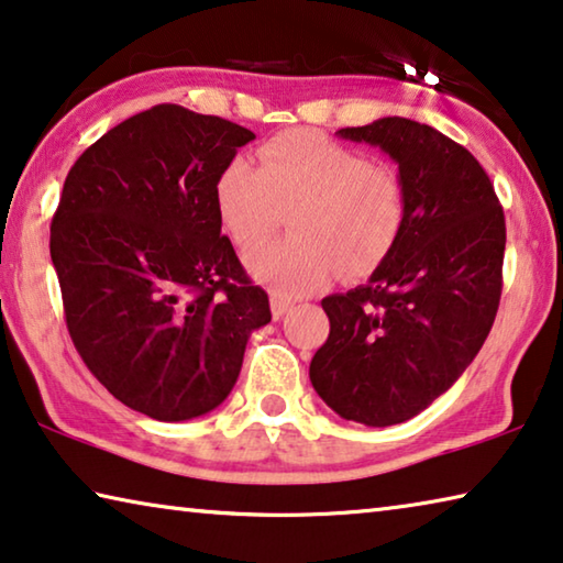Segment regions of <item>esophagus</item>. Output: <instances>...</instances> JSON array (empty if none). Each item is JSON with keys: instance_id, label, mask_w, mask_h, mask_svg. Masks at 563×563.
<instances>
[{"instance_id": "34e87169", "label": "esophagus", "mask_w": 563, "mask_h": 563, "mask_svg": "<svg viewBox=\"0 0 563 563\" xmlns=\"http://www.w3.org/2000/svg\"><path fill=\"white\" fill-rule=\"evenodd\" d=\"M290 308H292V302H290L288 298L271 296V310H273V318H275V320H280L285 313H288Z\"/></svg>"}]
</instances>
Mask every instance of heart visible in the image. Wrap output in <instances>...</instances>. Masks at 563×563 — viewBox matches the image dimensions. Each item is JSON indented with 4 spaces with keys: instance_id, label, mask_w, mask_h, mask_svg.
Wrapping results in <instances>:
<instances>
[{
    "instance_id": "b5f03b06",
    "label": "heart",
    "mask_w": 563,
    "mask_h": 563,
    "mask_svg": "<svg viewBox=\"0 0 563 563\" xmlns=\"http://www.w3.org/2000/svg\"><path fill=\"white\" fill-rule=\"evenodd\" d=\"M216 210L243 250L265 243L290 212V238L247 253L257 283L278 296H306L341 271L363 278L396 247L406 220V192L390 165L368 163L310 130H288L245 157L222 165Z\"/></svg>"
}]
</instances>
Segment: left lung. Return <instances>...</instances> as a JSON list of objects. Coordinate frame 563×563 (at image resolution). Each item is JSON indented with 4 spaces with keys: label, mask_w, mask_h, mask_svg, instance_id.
Returning a JSON list of instances; mask_svg holds the SVG:
<instances>
[{
    "label": "left lung",
    "mask_w": 563,
    "mask_h": 563,
    "mask_svg": "<svg viewBox=\"0 0 563 563\" xmlns=\"http://www.w3.org/2000/svg\"><path fill=\"white\" fill-rule=\"evenodd\" d=\"M335 135L394 159L406 220L368 283L320 302L330 335L310 383L345 421L386 428L431 406L484 345L501 300L506 222L486 169L431 124L380 118Z\"/></svg>",
    "instance_id": "8db88e82"
}]
</instances>
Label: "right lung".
I'll use <instances>...</instances> for the list:
<instances>
[{"label":"right lung","mask_w":563,"mask_h":563,"mask_svg":"<svg viewBox=\"0 0 563 563\" xmlns=\"http://www.w3.org/2000/svg\"><path fill=\"white\" fill-rule=\"evenodd\" d=\"M255 135L157 104L69 169L49 230L67 330L92 376L155 421H190L230 396L267 292L220 235L216 180Z\"/></svg>","instance_id":"obj_1"}]
</instances>
